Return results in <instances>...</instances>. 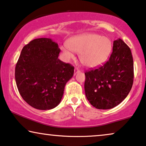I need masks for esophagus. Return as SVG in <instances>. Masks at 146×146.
Masks as SVG:
<instances>
[{"instance_id": "34e87169", "label": "esophagus", "mask_w": 146, "mask_h": 146, "mask_svg": "<svg viewBox=\"0 0 146 146\" xmlns=\"http://www.w3.org/2000/svg\"><path fill=\"white\" fill-rule=\"evenodd\" d=\"M74 71H75V74H76L77 73H78V72L80 71V70H79L77 67H75V70H74Z\"/></svg>"}]
</instances>
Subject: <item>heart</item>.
I'll return each instance as SVG.
<instances>
[{
  "mask_svg": "<svg viewBox=\"0 0 146 146\" xmlns=\"http://www.w3.org/2000/svg\"><path fill=\"white\" fill-rule=\"evenodd\" d=\"M61 48L66 60L74 58L73 50L79 53V59L83 65L96 68L102 65L108 60L111 53L112 42L106 36L88 33L71 38L68 44H63Z\"/></svg>",
  "mask_w": 146,
  "mask_h": 146,
  "instance_id": "1",
  "label": "heart"
}]
</instances>
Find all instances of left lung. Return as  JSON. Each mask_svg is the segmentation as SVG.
Instances as JSON below:
<instances>
[{"label":"left lung","instance_id":"left-lung-1","mask_svg":"<svg viewBox=\"0 0 146 146\" xmlns=\"http://www.w3.org/2000/svg\"><path fill=\"white\" fill-rule=\"evenodd\" d=\"M87 100L99 110H109L125 100L133 82L131 50L121 39L114 40L110 59L102 66L85 72Z\"/></svg>","mask_w":146,"mask_h":146}]
</instances>
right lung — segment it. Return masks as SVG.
<instances>
[{
  "mask_svg": "<svg viewBox=\"0 0 146 146\" xmlns=\"http://www.w3.org/2000/svg\"><path fill=\"white\" fill-rule=\"evenodd\" d=\"M60 48L50 38L34 39L23 48L15 67V80L23 100L40 110L61 102L74 67L59 59Z\"/></svg>",
  "mask_w": 146,
  "mask_h": 146,
  "instance_id": "1",
  "label": "right lung"
}]
</instances>
